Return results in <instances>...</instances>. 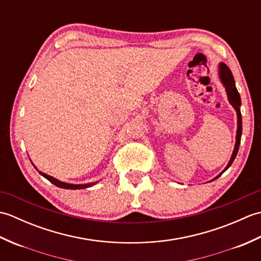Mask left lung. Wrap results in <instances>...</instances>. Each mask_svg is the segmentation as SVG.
<instances>
[{"instance_id": "left-lung-1", "label": "left lung", "mask_w": 261, "mask_h": 261, "mask_svg": "<svg viewBox=\"0 0 261 261\" xmlns=\"http://www.w3.org/2000/svg\"><path fill=\"white\" fill-rule=\"evenodd\" d=\"M218 68H219L220 81H221V83H222V85L225 88L226 95H228V101L232 105V107H233V109L236 110V112H237V135H236L234 149H233V151H232L231 158L229 160L228 165H226V167L222 171H221V173L218 176L214 177L212 180L219 178V177L230 167L232 163H233L234 158L237 157L238 150H239V146H240V141H241V135H242V118H241V111H240L241 98H240V94H239V92H238L237 87H236V82H234V79H233V75H232L230 68L224 63H220L219 66H218ZM212 180H210V181H212Z\"/></svg>"}]
</instances>
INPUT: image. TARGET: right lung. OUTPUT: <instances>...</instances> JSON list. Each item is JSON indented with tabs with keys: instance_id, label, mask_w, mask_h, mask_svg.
<instances>
[{
	"instance_id": "right-lung-1",
	"label": "right lung",
	"mask_w": 261,
	"mask_h": 261,
	"mask_svg": "<svg viewBox=\"0 0 261 261\" xmlns=\"http://www.w3.org/2000/svg\"><path fill=\"white\" fill-rule=\"evenodd\" d=\"M33 167H35L39 171V174L45 177V178L48 179L50 182H53L54 185H56V186H58L60 188H65V190H83V188H88V187H91V186H94L97 182V181H93V182H87V184H70V182L62 181V180H59L57 178H55V177H53L50 175H47L45 173H42V171L39 170L35 165H33Z\"/></svg>"
}]
</instances>
